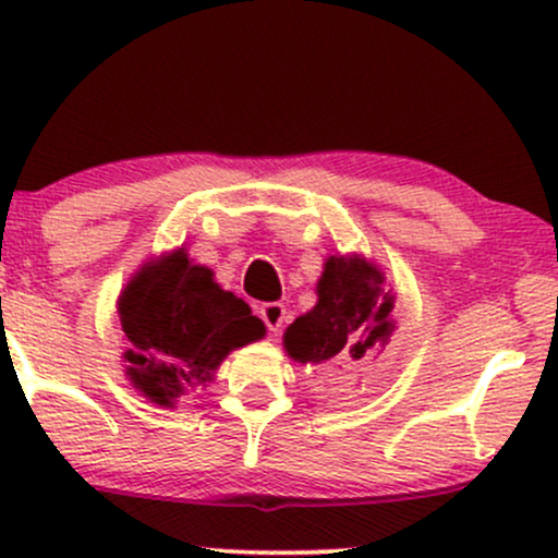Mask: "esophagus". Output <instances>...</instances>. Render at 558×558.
I'll use <instances>...</instances> for the list:
<instances>
[{"label":"esophagus","mask_w":558,"mask_h":558,"mask_svg":"<svg viewBox=\"0 0 558 558\" xmlns=\"http://www.w3.org/2000/svg\"><path fill=\"white\" fill-rule=\"evenodd\" d=\"M258 316L264 318L268 331L279 333L281 326H284V320H287V307L281 303H266V305L258 307Z\"/></svg>","instance_id":"34e87169"}]
</instances>
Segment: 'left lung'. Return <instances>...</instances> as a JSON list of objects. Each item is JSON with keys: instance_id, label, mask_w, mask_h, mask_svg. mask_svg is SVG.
<instances>
[{"instance_id": "1", "label": "left lung", "mask_w": 558, "mask_h": 558, "mask_svg": "<svg viewBox=\"0 0 558 558\" xmlns=\"http://www.w3.org/2000/svg\"><path fill=\"white\" fill-rule=\"evenodd\" d=\"M384 284V271L365 255H329L316 284L318 303L287 326V355L316 368L329 386L344 381L397 329L395 292Z\"/></svg>"}]
</instances>
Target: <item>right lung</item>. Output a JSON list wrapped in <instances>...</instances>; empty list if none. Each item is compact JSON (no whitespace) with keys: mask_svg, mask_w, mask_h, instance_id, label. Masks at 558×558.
<instances>
[{"mask_svg":"<svg viewBox=\"0 0 558 558\" xmlns=\"http://www.w3.org/2000/svg\"><path fill=\"white\" fill-rule=\"evenodd\" d=\"M128 350L124 376L150 404L174 410L214 381L227 355L266 337V326L238 294L221 290L185 247L150 258L117 300Z\"/></svg>","mask_w":558,"mask_h":558,"instance_id":"obj_1","label":"right lung"}]
</instances>
